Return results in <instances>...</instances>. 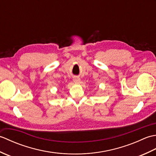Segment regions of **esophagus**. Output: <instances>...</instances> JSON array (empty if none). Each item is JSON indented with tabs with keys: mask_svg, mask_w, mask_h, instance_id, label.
Segmentation results:
<instances>
[{
	"mask_svg": "<svg viewBox=\"0 0 156 156\" xmlns=\"http://www.w3.org/2000/svg\"><path fill=\"white\" fill-rule=\"evenodd\" d=\"M73 81H74V83L79 84L80 82V79L79 78H74V79H73Z\"/></svg>",
	"mask_w": 156,
	"mask_h": 156,
	"instance_id": "1",
	"label": "esophagus"
}]
</instances>
